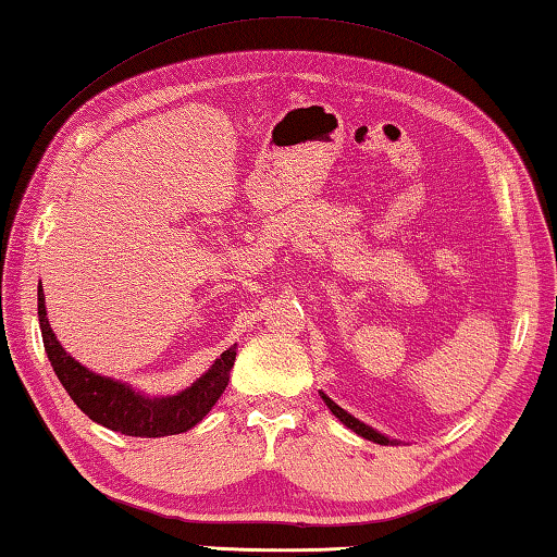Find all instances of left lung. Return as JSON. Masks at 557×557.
Masks as SVG:
<instances>
[{
  "mask_svg": "<svg viewBox=\"0 0 557 557\" xmlns=\"http://www.w3.org/2000/svg\"><path fill=\"white\" fill-rule=\"evenodd\" d=\"M319 395H322V400L326 403V408L332 410V412L336 414V418L342 420L348 430L356 432V435H361L363 440H371V442H375V445H400L398 440H391V437H385L383 432L373 430L371 425H366V422H361V420H358V418H354L351 412H346L344 408H338V405H336L332 398H329L326 393H319Z\"/></svg>",
  "mask_w": 557,
  "mask_h": 557,
  "instance_id": "1",
  "label": "left lung"
}]
</instances>
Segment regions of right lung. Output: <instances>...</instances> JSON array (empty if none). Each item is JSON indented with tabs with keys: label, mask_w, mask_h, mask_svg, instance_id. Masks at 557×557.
<instances>
[{
	"label": "right lung",
	"mask_w": 557,
	"mask_h": 557,
	"mask_svg": "<svg viewBox=\"0 0 557 557\" xmlns=\"http://www.w3.org/2000/svg\"><path fill=\"white\" fill-rule=\"evenodd\" d=\"M39 324L46 356L59 375L71 400L98 425L122 432L129 437H166L191 430L201 422L221 398L231 379L235 361V344L215 358L201 379L176 395H147L132 385L108 379L81 366L71 354H65L46 317V297L39 282Z\"/></svg>",
	"instance_id": "1"
}]
</instances>
